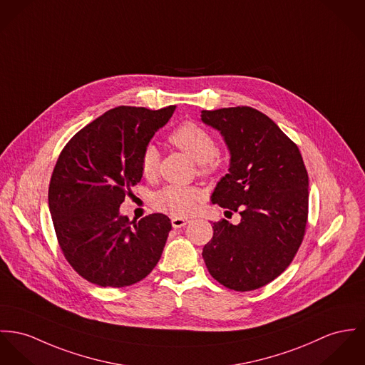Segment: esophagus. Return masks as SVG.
Masks as SVG:
<instances>
[{"instance_id": "1", "label": "esophagus", "mask_w": 365, "mask_h": 365, "mask_svg": "<svg viewBox=\"0 0 365 365\" xmlns=\"http://www.w3.org/2000/svg\"><path fill=\"white\" fill-rule=\"evenodd\" d=\"M190 222L189 220H185V218H178V217H173L172 218V226L173 227H182L185 225H187Z\"/></svg>"}]
</instances>
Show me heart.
Here are the masks:
<instances>
[{"mask_svg": "<svg viewBox=\"0 0 365 365\" xmlns=\"http://www.w3.org/2000/svg\"><path fill=\"white\" fill-rule=\"evenodd\" d=\"M169 143L186 153L198 163L200 175L215 173L221 163L217 154V143L212 135L195 122H186L176 128L168 138ZM160 154L153 144L144 147L140 157V170L144 178L153 179L158 173ZM202 193L192 186L169 185L153 196V205L158 211L168 212L173 217H187L196 211L197 202Z\"/></svg>", "mask_w": 365, "mask_h": 365, "instance_id": "1", "label": "heart"}]
</instances>
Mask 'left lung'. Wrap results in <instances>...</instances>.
I'll return each mask as SVG.
<instances>
[{"label": "left lung", "instance_id": "1", "mask_svg": "<svg viewBox=\"0 0 365 365\" xmlns=\"http://www.w3.org/2000/svg\"><path fill=\"white\" fill-rule=\"evenodd\" d=\"M221 132L230 168L212 202L239 212L240 224L214 222L202 249L211 277L225 287L249 292L268 284L290 265L309 218V173L296 143L265 113L252 107L201 111Z\"/></svg>", "mask_w": 365, "mask_h": 365}]
</instances>
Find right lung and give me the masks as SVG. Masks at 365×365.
Instances as JSON below:
<instances>
[{
  "instance_id": "right-lung-1",
  "label": "right lung",
  "mask_w": 365,
  "mask_h": 365,
  "mask_svg": "<svg viewBox=\"0 0 365 365\" xmlns=\"http://www.w3.org/2000/svg\"><path fill=\"white\" fill-rule=\"evenodd\" d=\"M175 106L153 111L120 106L81 129L62 148L48 205L65 259L86 281L123 287L144 279L164 252L172 224L164 214L140 221L119 205L140 182V157Z\"/></svg>"
}]
</instances>
